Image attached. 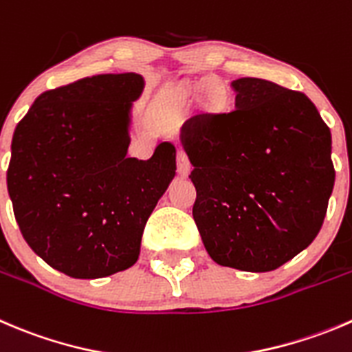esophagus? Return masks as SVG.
I'll list each match as a JSON object with an SVG mask.
<instances>
[{"instance_id": "34e87169", "label": "esophagus", "mask_w": 352, "mask_h": 352, "mask_svg": "<svg viewBox=\"0 0 352 352\" xmlns=\"http://www.w3.org/2000/svg\"><path fill=\"white\" fill-rule=\"evenodd\" d=\"M177 170H179V175H182V177H187L190 172L189 158H187V155L182 151V149H179V151H177Z\"/></svg>"}]
</instances>
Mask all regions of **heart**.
<instances>
[{"mask_svg":"<svg viewBox=\"0 0 352 352\" xmlns=\"http://www.w3.org/2000/svg\"><path fill=\"white\" fill-rule=\"evenodd\" d=\"M208 87H210V89H214V85H213V84H211V85H208Z\"/></svg>","mask_w":352,"mask_h":352,"instance_id":"obj_1","label":"heart"}]
</instances>
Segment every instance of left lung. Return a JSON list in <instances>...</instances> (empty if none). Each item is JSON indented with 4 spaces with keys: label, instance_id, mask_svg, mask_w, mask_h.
I'll list each match as a JSON object with an SVG mask.
<instances>
[{
    "label": "left lung",
    "instance_id": "obj_1",
    "mask_svg": "<svg viewBox=\"0 0 352 352\" xmlns=\"http://www.w3.org/2000/svg\"><path fill=\"white\" fill-rule=\"evenodd\" d=\"M230 85L234 110L197 113L180 129L192 217L214 263L261 274L318 235L336 182L332 135L302 93L254 77Z\"/></svg>",
    "mask_w": 352,
    "mask_h": 352
}]
</instances>
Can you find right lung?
<instances>
[{"instance_id":"add662e5","label":"right lung","mask_w":352,"mask_h":352,"mask_svg":"<svg viewBox=\"0 0 352 352\" xmlns=\"http://www.w3.org/2000/svg\"><path fill=\"white\" fill-rule=\"evenodd\" d=\"M134 72L41 94L12 139L6 184L27 244L54 270L101 278L138 261L146 221L175 177V146L129 158Z\"/></svg>"}]
</instances>
